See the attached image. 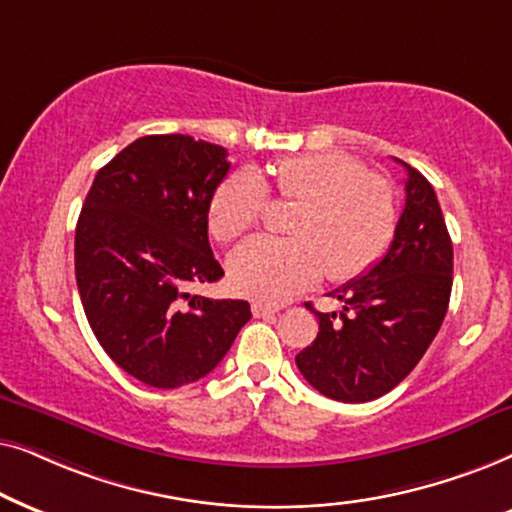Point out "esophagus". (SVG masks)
Returning <instances> with one entry per match:
<instances>
[{
	"label": "esophagus",
	"instance_id": "esophagus-1",
	"mask_svg": "<svg viewBox=\"0 0 512 512\" xmlns=\"http://www.w3.org/2000/svg\"><path fill=\"white\" fill-rule=\"evenodd\" d=\"M252 316L255 318H267V316H274V313L281 311V306L276 304H267V302H252Z\"/></svg>",
	"mask_w": 512,
	"mask_h": 512
}]
</instances>
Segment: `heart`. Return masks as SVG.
<instances>
[{
  "label": "heart",
  "mask_w": 512,
  "mask_h": 512,
  "mask_svg": "<svg viewBox=\"0 0 512 512\" xmlns=\"http://www.w3.org/2000/svg\"><path fill=\"white\" fill-rule=\"evenodd\" d=\"M271 175L283 199L299 201L292 238H252L231 252L229 281L238 292L281 302L325 271L332 281H349L384 255L398 220L386 175L342 152L290 156ZM264 196L252 170L224 177L210 199V231L220 241L245 234L260 220Z\"/></svg>",
  "instance_id": "heart-1"
}]
</instances>
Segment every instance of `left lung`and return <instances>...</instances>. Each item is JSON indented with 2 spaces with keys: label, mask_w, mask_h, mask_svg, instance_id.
I'll return each instance as SVG.
<instances>
[{
  "label": "left lung",
  "mask_w": 512,
  "mask_h": 512,
  "mask_svg": "<svg viewBox=\"0 0 512 512\" xmlns=\"http://www.w3.org/2000/svg\"><path fill=\"white\" fill-rule=\"evenodd\" d=\"M405 208L393 241L363 276L332 290L342 309L320 313L318 337L297 353L304 379L339 403L381 398L410 374L445 320L454 250L438 196L407 166Z\"/></svg>",
  "instance_id": "1"
}]
</instances>
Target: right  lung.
Instances as JSON below:
<instances>
[{
  "mask_svg": "<svg viewBox=\"0 0 512 512\" xmlns=\"http://www.w3.org/2000/svg\"><path fill=\"white\" fill-rule=\"evenodd\" d=\"M227 149L192 135H145L102 166L74 234L88 325L121 370L154 388L213 372L250 320L243 299L189 295L224 276L208 210Z\"/></svg>",
  "mask_w": 512,
  "mask_h": 512,
  "instance_id": "obj_1",
  "label": "right lung"
}]
</instances>
